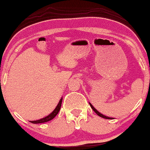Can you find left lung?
I'll return each mask as SVG.
<instances>
[{"instance_id":"1","label":"left lung","mask_w":150,"mask_h":150,"mask_svg":"<svg viewBox=\"0 0 150 150\" xmlns=\"http://www.w3.org/2000/svg\"><path fill=\"white\" fill-rule=\"evenodd\" d=\"M89 105H90V106H91V108H92V110L93 111L95 112L96 113L97 115H98L99 117H103V118H104V119H107V120H112V119H114V118H112V117H107V116H105V115H103V114H101V113L100 112H99L96 109V108L93 107V106L91 104V103H89Z\"/></svg>"}]
</instances>
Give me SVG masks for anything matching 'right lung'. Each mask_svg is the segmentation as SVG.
I'll use <instances>...</instances> for the list:
<instances>
[{
    "label": "right lung",
    "mask_w": 150,
    "mask_h": 150,
    "mask_svg": "<svg viewBox=\"0 0 150 150\" xmlns=\"http://www.w3.org/2000/svg\"><path fill=\"white\" fill-rule=\"evenodd\" d=\"M62 100H63V98H61L60 99V100H59V103H58V105H57V107L55 108V109L54 110L53 112H52L50 113V115H47V116L44 117V118L40 119V120H38L30 121V122H31V123H33V124H40V123H45V122H49V121L53 120V119L56 116H57L58 113H59V110H60L61 106V103H62Z\"/></svg>",
    "instance_id": "add662e5"
}]
</instances>
